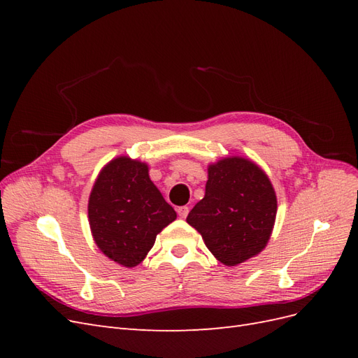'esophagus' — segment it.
<instances>
[{
	"label": "esophagus",
	"instance_id": "obj_1",
	"mask_svg": "<svg viewBox=\"0 0 358 358\" xmlns=\"http://www.w3.org/2000/svg\"><path fill=\"white\" fill-rule=\"evenodd\" d=\"M178 210V215H179V218H187V215H188V212H189V209L187 208V206H180V208H178L176 209Z\"/></svg>",
	"mask_w": 358,
	"mask_h": 358
}]
</instances>
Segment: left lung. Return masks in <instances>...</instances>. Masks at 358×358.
I'll return each instance as SVG.
<instances>
[{
    "label": "left lung",
    "mask_w": 358,
    "mask_h": 358,
    "mask_svg": "<svg viewBox=\"0 0 358 358\" xmlns=\"http://www.w3.org/2000/svg\"><path fill=\"white\" fill-rule=\"evenodd\" d=\"M276 210V192L266 171L248 158L225 157L208 166L204 197L187 222L213 257L231 267L266 248Z\"/></svg>",
    "instance_id": "left-lung-1"
}]
</instances>
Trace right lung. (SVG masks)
<instances>
[{"instance_id": "obj_1", "label": "right lung", "mask_w": 358, "mask_h": 358, "mask_svg": "<svg viewBox=\"0 0 358 358\" xmlns=\"http://www.w3.org/2000/svg\"><path fill=\"white\" fill-rule=\"evenodd\" d=\"M175 220L146 162L121 155L100 170L90 194L88 221L95 245L112 262L136 267Z\"/></svg>"}]
</instances>
